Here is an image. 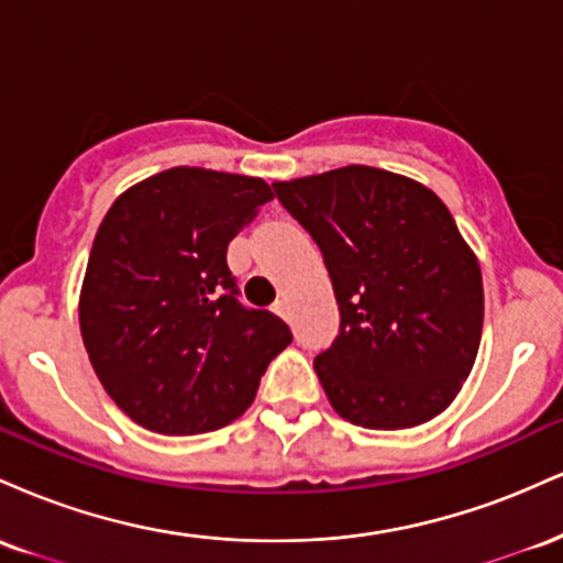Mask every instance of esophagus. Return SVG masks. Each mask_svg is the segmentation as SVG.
Returning <instances> with one entry per match:
<instances>
[{
	"instance_id": "esophagus-1",
	"label": "esophagus",
	"mask_w": 563,
	"mask_h": 563,
	"mask_svg": "<svg viewBox=\"0 0 563 563\" xmlns=\"http://www.w3.org/2000/svg\"><path fill=\"white\" fill-rule=\"evenodd\" d=\"M273 312H275V314H280L283 320H288V314H290V307H288V301H286V299H280V301H277L275 307H273Z\"/></svg>"
}]
</instances>
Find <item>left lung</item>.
<instances>
[{
	"label": "left lung",
	"mask_w": 563,
	"mask_h": 563,
	"mask_svg": "<svg viewBox=\"0 0 563 563\" xmlns=\"http://www.w3.org/2000/svg\"><path fill=\"white\" fill-rule=\"evenodd\" d=\"M331 275L341 328L314 371L341 418L412 429L448 407L474 367L484 288L448 206L416 179L344 166L273 183Z\"/></svg>",
	"instance_id": "1"
}]
</instances>
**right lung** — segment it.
Here are the masks:
<instances>
[{
	"label": "right lung",
	"instance_id": "add662e5",
	"mask_svg": "<svg viewBox=\"0 0 563 563\" xmlns=\"http://www.w3.org/2000/svg\"><path fill=\"white\" fill-rule=\"evenodd\" d=\"M273 190L260 177L174 166L121 192L97 230L79 296L89 363L134 423L185 437L254 402L294 335L245 309L228 245Z\"/></svg>",
	"mask_w": 563,
	"mask_h": 563
}]
</instances>
